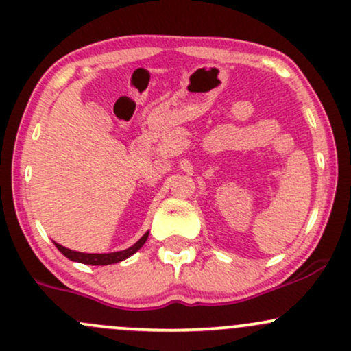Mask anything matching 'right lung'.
I'll use <instances>...</instances> for the list:
<instances>
[{
    "label": "right lung",
    "instance_id": "add662e5",
    "mask_svg": "<svg viewBox=\"0 0 351 351\" xmlns=\"http://www.w3.org/2000/svg\"><path fill=\"white\" fill-rule=\"evenodd\" d=\"M148 233L149 232H146L143 237H141L133 246H130V248L121 250V252H113V253H80V252H73V250L69 248H64V246L58 243H56V248L71 261H78V263H84V265H111V263H119V261L126 260V258L134 255V253L145 245L146 238H148Z\"/></svg>",
    "mask_w": 351,
    "mask_h": 351
}]
</instances>
